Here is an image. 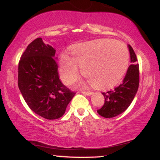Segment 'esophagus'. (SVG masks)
Here are the masks:
<instances>
[{"instance_id":"esophagus-1","label":"esophagus","mask_w":160,"mask_h":160,"mask_svg":"<svg viewBox=\"0 0 160 160\" xmlns=\"http://www.w3.org/2000/svg\"><path fill=\"white\" fill-rule=\"evenodd\" d=\"M81 92L82 94L87 95H91L93 94V92H89V91H81Z\"/></svg>"}]
</instances>
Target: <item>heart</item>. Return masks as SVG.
Masks as SVG:
<instances>
[{
	"label": "heart",
	"instance_id": "obj_1",
	"mask_svg": "<svg viewBox=\"0 0 160 160\" xmlns=\"http://www.w3.org/2000/svg\"><path fill=\"white\" fill-rule=\"evenodd\" d=\"M71 58L63 56L59 63L60 78L71 85L80 76V70L92 87L110 89L125 76L129 65V53L122 42L98 39L74 45Z\"/></svg>",
	"mask_w": 160,
	"mask_h": 160
}]
</instances>
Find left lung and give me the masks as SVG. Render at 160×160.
Listing matches in <instances>:
<instances>
[{
	"label": "left lung",
	"instance_id": "obj_1",
	"mask_svg": "<svg viewBox=\"0 0 160 160\" xmlns=\"http://www.w3.org/2000/svg\"><path fill=\"white\" fill-rule=\"evenodd\" d=\"M131 65L126 72L123 81L113 90L102 92L104 103L97 112L104 118H111L124 112L132 103L139 86V65L132 47L128 45Z\"/></svg>",
	"mask_w": 160,
	"mask_h": 160
}]
</instances>
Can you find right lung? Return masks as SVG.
I'll return each instance as SVG.
<instances>
[{"instance_id":"1","label":"right lung","mask_w":160,"mask_h":160,"mask_svg":"<svg viewBox=\"0 0 160 160\" xmlns=\"http://www.w3.org/2000/svg\"><path fill=\"white\" fill-rule=\"evenodd\" d=\"M55 54L52 47L38 38L28 46L18 68V86L25 102L47 120L62 117L76 94L59 80Z\"/></svg>"}]
</instances>
